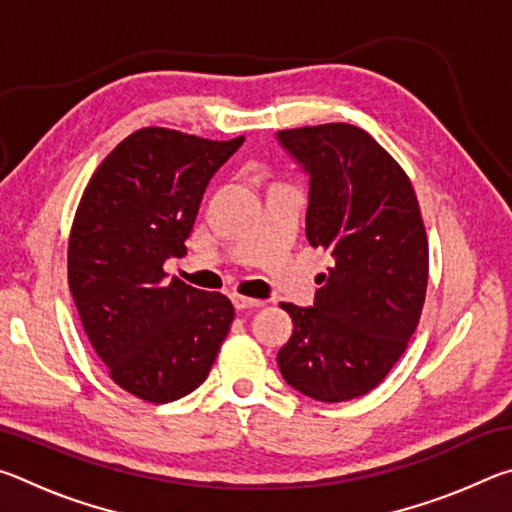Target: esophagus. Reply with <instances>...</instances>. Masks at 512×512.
<instances>
[{
    "instance_id": "obj_1",
    "label": "esophagus",
    "mask_w": 512,
    "mask_h": 512,
    "mask_svg": "<svg viewBox=\"0 0 512 512\" xmlns=\"http://www.w3.org/2000/svg\"><path fill=\"white\" fill-rule=\"evenodd\" d=\"M232 302H235L237 309H255V307H262L264 305L262 300L241 296V293H235V296H232Z\"/></svg>"
}]
</instances>
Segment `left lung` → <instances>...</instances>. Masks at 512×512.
I'll return each mask as SVG.
<instances>
[{"mask_svg": "<svg viewBox=\"0 0 512 512\" xmlns=\"http://www.w3.org/2000/svg\"><path fill=\"white\" fill-rule=\"evenodd\" d=\"M277 142L309 176V244L334 257L314 307L282 302L293 334L277 366L311 400H354L384 381L418 327L429 277L418 198L400 164L352 124L280 131Z\"/></svg>", "mask_w": 512, "mask_h": 512, "instance_id": "left-lung-1", "label": "left lung"}]
</instances>
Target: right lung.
<instances>
[{"mask_svg":"<svg viewBox=\"0 0 512 512\" xmlns=\"http://www.w3.org/2000/svg\"><path fill=\"white\" fill-rule=\"evenodd\" d=\"M241 144L142 128L112 149L81 196L69 291L112 381L140 400L173 402L201 386L235 320L223 293L167 280L162 266L187 250L207 183Z\"/></svg>","mask_w":512,"mask_h":512,"instance_id":"add662e5","label":"right lung"}]
</instances>
